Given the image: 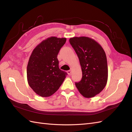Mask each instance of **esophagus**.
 <instances>
[{
	"mask_svg": "<svg viewBox=\"0 0 132 132\" xmlns=\"http://www.w3.org/2000/svg\"><path fill=\"white\" fill-rule=\"evenodd\" d=\"M67 73H68V74L69 75H71V70H69L68 71H67Z\"/></svg>",
	"mask_w": 132,
	"mask_h": 132,
	"instance_id": "obj_1",
	"label": "esophagus"
}]
</instances>
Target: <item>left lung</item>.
<instances>
[{
    "instance_id": "left-lung-1",
    "label": "left lung",
    "mask_w": 132,
    "mask_h": 132,
    "mask_svg": "<svg viewBox=\"0 0 132 132\" xmlns=\"http://www.w3.org/2000/svg\"><path fill=\"white\" fill-rule=\"evenodd\" d=\"M69 42L77 53L82 77L75 85L84 97L95 96L105 88L108 79L107 58L104 50L94 39L74 37Z\"/></svg>"
}]
</instances>
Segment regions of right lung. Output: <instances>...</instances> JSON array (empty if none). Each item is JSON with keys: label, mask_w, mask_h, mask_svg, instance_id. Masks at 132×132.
I'll return each mask as SVG.
<instances>
[{"label": "right lung", "mask_w": 132, "mask_h": 132, "mask_svg": "<svg viewBox=\"0 0 132 132\" xmlns=\"http://www.w3.org/2000/svg\"><path fill=\"white\" fill-rule=\"evenodd\" d=\"M66 38L51 37L35 47L27 67V81L31 88L41 97L54 94L67 75L59 68L57 55Z\"/></svg>", "instance_id": "add662e5"}]
</instances>
